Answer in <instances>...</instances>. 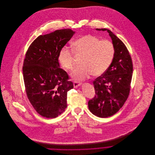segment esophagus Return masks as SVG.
Segmentation results:
<instances>
[{
  "mask_svg": "<svg viewBox=\"0 0 155 155\" xmlns=\"http://www.w3.org/2000/svg\"><path fill=\"white\" fill-rule=\"evenodd\" d=\"M81 85V83L78 81H74L73 82V85L74 88H78L79 86H80Z\"/></svg>",
  "mask_w": 155,
  "mask_h": 155,
  "instance_id": "34e87169",
  "label": "esophagus"
}]
</instances>
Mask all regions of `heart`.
Instances as JSON below:
<instances>
[{
	"label": "heart",
	"instance_id": "1",
	"mask_svg": "<svg viewBox=\"0 0 155 155\" xmlns=\"http://www.w3.org/2000/svg\"><path fill=\"white\" fill-rule=\"evenodd\" d=\"M76 54L83 55L81 60L82 65L76 67L71 76L79 81L91 74L98 76L109 68L114 54V48L110 41L100 40L92 35H85L73 43ZM74 52L67 47L63 48L58 55L59 61L65 69L71 70L74 66Z\"/></svg>",
	"mask_w": 155,
	"mask_h": 155
}]
</instances>
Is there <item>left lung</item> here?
Listing matches in <instances>:
<instances>
[{
	"label": "left lung",
	"mask_w": 155,
	"mask_h": 155,
	"mask_svg": "<svg viewBox=\"0 0 155 155\" xmlns=\"http://www.w3.org/2000/svg\"><path fill=\"white\" fill-rule=\"evenodd\" d=\"M96 30L107 31L114 48L110 66L93 82L95 95L88 101L90 111L104 118L116 113L127 100L130 92L133 65L130 52L120 39L109 29Z\"/></svg>",
	"instance_id": "1"
}]
</instances>
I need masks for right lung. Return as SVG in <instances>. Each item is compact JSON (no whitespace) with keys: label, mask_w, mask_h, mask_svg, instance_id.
Here are the masks:
<instances>
[{"label":"right lung","mask_w":155,"mask_h":155,"mask_svg":"<svg viewBox=\"0 0 155 155\" xmlns=\"http://www.w3.org/2000/svg\"><path fill=\"white\" fill-rule=\"evenodd\" d=\"M74 33L66 28L41 35L25 54L22 73L26 94L35 110L45 117L55 118L66 109L67 92L73 84L60 68L58 55Z\"/></svg>","instance_id":"1"}]
</instances>
